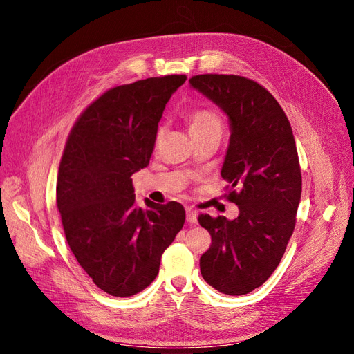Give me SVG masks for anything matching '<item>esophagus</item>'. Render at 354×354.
Returning <instances> with one entry per match:
<instances>
[{
	"label": "esophagus",
	"instance_id": "34e87169",
	"mask_svg": "<svg viewBox=\"0 0 354 354\" xmlns=\"http://www.w3.org/2000/svg\"><path fill=\"white\" fill-rule=\"evenodd\" d=\"M186 220L190 224H196L198 223V212L194 208H186Z\"/></svg>",
	"mask_w": 354,
	"mask_h": 354
}]
</instances>
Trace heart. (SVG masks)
Masks as SVG:
<instances>
[{"mask_svg":"<svg viewBox=\"0 0 354 354\" xmlns=\"http://www.w3.org/2000/svg\"><path fill=\"white\" fill-rule=\"evenodd\" d=\"M186 122L190 134H196L208 130H221L223 127L220 116L216 112L203 108L190 111L186 116Z\"/></svg>","mask_w":354,"mask_h":354,"instance_id":"heart-1","label":"heart"}]
</instances>
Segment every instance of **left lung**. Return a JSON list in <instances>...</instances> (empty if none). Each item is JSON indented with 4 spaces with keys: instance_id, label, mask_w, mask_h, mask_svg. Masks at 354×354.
Segmentation results:
<instances>
[{
    "instance_id": "left-lung-1",
    "label": "left lung",
    "mask_w": 354,
    "mask_h": 354,
    "mask_svg": "<svg viewBox=\"0 0 354 354\" xmlns=\"http://www.w3.org/2000/svg\"><path fill=\"white\" fill-rule=\"evenodd\" d=\"M189 82L229 116L221 177L239 208L234 220L199 216L212 241L199 260L201 274L223 294L243 295L272 276L295 227L301 169L292 128L281 104L252 80L205 73Z\"/></svg>"
}]
</instances>
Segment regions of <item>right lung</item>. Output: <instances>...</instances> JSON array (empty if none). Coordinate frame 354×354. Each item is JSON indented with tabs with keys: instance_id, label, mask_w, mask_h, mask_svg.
Masks as SVG:
<instances>
[{
	"instance_id": "add662e5",
	"label": "right lung",
	"mask_w": 354,
	"mask_h": 354,
	"mask_svg": "<svg viewBox=\"0 0 354 354\" xmlns=\"http://www.w3.org/2000/svg\"><path fill=\"white\" fill-rule=\"evenodd\" d=\"M185 81L167 75L103 93L80 115L62 155L56 201L69 248L113 297L153 282L186 220L178 202L137 207L131 178L151 160L165 104Z\"/></svg>"
}]
</instances>
